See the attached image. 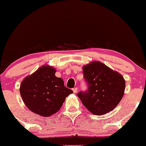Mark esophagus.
<instances>
[{
  "instance_id": "1",
  "label": "esophagus",
  "mask_w": 146,
  "mask_h": 146,
  "mask_svg": "<svg viewBox=\"0 0 146 146\" xmlns=\"http://www.w3.org/2000/svg\"><path fill=\"white\" fill-rule=\"evenodd\" d=\"M73 93H77V91H78V88H73Z\"/></svg>"
}]
</instances>
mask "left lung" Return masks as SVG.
Instances as JSON below:
<instances>
[{"instance_id":"obj_1","label":"left lung","mask_w":146,"mask_h":146,"mask_svg":"<svg viewBox=\"0 0 146 146\" xmlns=\"http://www.w3.org/2000/svg\"><path fill=\"white\" fill-rule=\"evenodd\" d=\"M82 68L88 86L87 91L78 94L83 105L95 115H105L113 110L124 94L123 77L100 61L91 62Z\"/></svg>"}]
</instances>
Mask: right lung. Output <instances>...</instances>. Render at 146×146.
<instances>
[{
    "label": "right lung",
    "instance_id": "1",
    "mask_svg": "<svg viewBox=\"0 0 146 146\" xmlns=\"http://www.w3.org/2000/svg\"><path fill=\"white\" fill-rule=\"evenodd\" d=\"M56 69L43 65L22 81L20 93L25 104L33 113L48 117L56 113L73 90L64 86Z\"/></svg>",
    "mask_w": 146,
    "mask_h": 146
}]
</instances>
